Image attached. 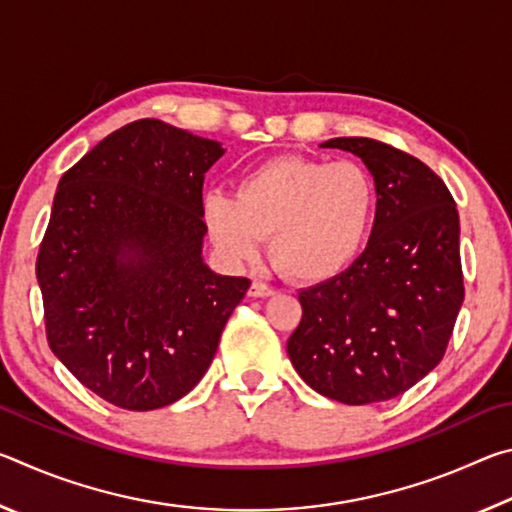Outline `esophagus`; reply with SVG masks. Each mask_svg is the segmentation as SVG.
I'll use <instances>...</instances> for the list:
<instances>
[{
	"label": "esophagus",
	"mask_w": 512,
	"mask_h": 512,
	"mask_svg": "<svg viewBox=\"0 0 512 512\" xmlns=\"http://www.w3.org/2000/svg\"><path fill=\"white\" fill-rule=\"evenodd\" d=\"M248 296H250V298H271V296H275V289L268 287V284H264V282L255 280L253 284H250Z\"/></svg>",
	"instance_id": "34e87169"
}]
</instances>
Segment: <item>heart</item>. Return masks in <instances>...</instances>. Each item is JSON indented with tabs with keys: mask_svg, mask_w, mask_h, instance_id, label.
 Instances as JSON below:
<instances>
[{
	"mask_svg": "<svg viewBox=\"0 0 512 512\" xmlns=\"http://www.w3.org/2000/svg\"><path fill=\"white\" fill-rule=\"evenodd\" d=\"M379 192L361 162L277 155L244 176L237 198L212 189L203 219L230 262H253L264 239L277 271L302 284L343 275L375 230Z\"/></svg>",
	"mask_w": 512,
	"mask_h": 512,
	"instance_id": "b5f03b06",
	"label": "heart"
}]
</instances>
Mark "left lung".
<instances>
[{
    "instance_id": "left-lung-1",
    "label": "left lung",
    "mask_w": 512,
    "mask_h": 512,
    "mask_svg": "<svg viewBox=\"0 0 512 512\" xmlns=\"http://www.w3.org/2000/svg\"><path fill=\"white\" fill-rule=\"evenodd\" d=\"M320 146L363 160L379 210L357 262L300 291L289 359L329 400H393L438 366L463 305L456 203L427 164L384 142L334 137Z\"/></svg>"
}]
</instances>
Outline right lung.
<instances>
[{"instance_id": "add662e5", "label": "right lung", "mask_w": 512, "mask_h": 512, "mask_svg": "<svg viewBox=\"0 0 512 512\" xmlns=\"http://www.w3.org/2000/svg\"><path fill=\"white\" fill-rule=\"evenodd\" d=\"M223 153L137 119L60 178L36 262L47 341L119 409H162L192 391L250 287L203 262V180Z\"/></svg>"}]
</instances>
